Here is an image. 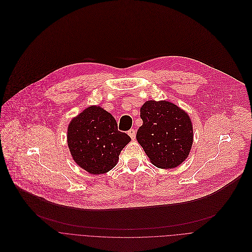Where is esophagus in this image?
<instances>
[{
    "instance_id": "obj_1",
    "label": "esophagus",
    "mask_w": 252,
    "mask_h": 252,
    "mask_svg": "<svg viewBox=\"0 0 252 252\" xmlns=\"http://www.w3.org/2000/svg\"><path fill=\"white\" fill-rule=\"evenodd\" d=\"M128 135L131 137L132 140H134L136 138V131L134 129H131L128 131Z\"/></svg>"
}]
</instances>
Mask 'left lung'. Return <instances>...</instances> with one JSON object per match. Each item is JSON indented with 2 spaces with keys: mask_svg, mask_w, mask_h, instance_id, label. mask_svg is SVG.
<instances>
[{
  "mask_svg": "<svg viewBox=\"0 0 252 252\" xmlns=\"http://www.w3.org/2000/svg\"><path fill=\"white\" fill-rule=\"evenodd\" d=\"M143 125L136 138L150 162L161 169H174L189 156L193 141L189 114L168 100H149L141 109Z\"/></svg>",
  "mask_w": 252,
  "mask_h": 252,
  "instance_id": "8db88e82",
  "label": "left lung"
}]
</instances>
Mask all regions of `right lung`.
I'll return each mask as SVG.
<instances>
[{
  "label": "right lung",
  "mask_w": 252,
  "mask_h": 252,
  "mask_svg": "<svg viewBox=\"0 0 252 252\" xmlns=\"http://www.w3.org/2000/svg\"><path fill=\"white\" fill-rule=\"evenodd\" d=\"M130 141L126 133L118 131L115 118L97 105L85 108L71 119L67 128V145L72 159L92 175L112 170Z\"/></svg>",
  "instance_id": "1"
}]
</instances>
